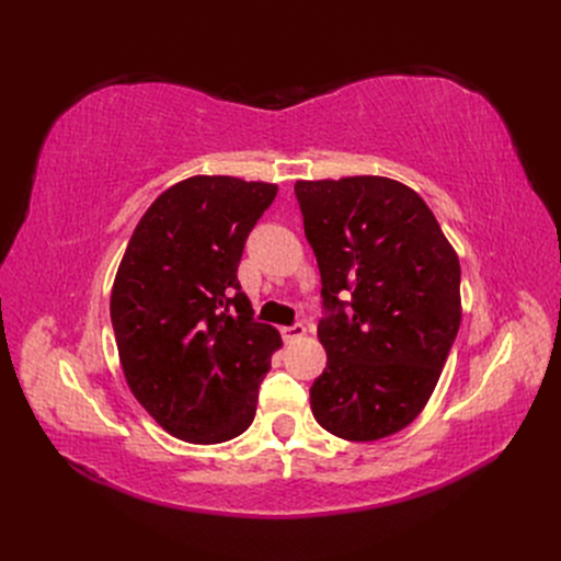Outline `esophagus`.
Wrapping results in <instances>:
<instances>
[{
    "instance_id": "obj_1",
    "label": "esophagus",
    "mask_w": 561,
    "mask_h": 561,
    "mask_svg": "<svg viewBox=\"0 0 561 561\" xmlns=\"http://www.w3.org/2000/svg\"><path fill=\"white\" fill-rule=\"evenodd\" d=\"M280 334H283V339L285 342H295V339H299V336H304L307 334V328L301 325V322H295V325H287V328H280Z\"/></svg>"
}]
</instances>
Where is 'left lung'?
Segmentation results:
<instances>
[{"label": "left lung", "instance_id": "obj_1", "mask_svg": "<svg viewBox=\"0 0 561 561\" xmlns=\"http://www.w3.org/2000/svg\"><path fill=\"white\" fill-rule=\"evenodd\" d=\"M304 233L322 283L311 386L322 428L353 443L402 431L426 407L461 325V266L435 215L379 175L299 180Z\"/></svg>", "mask_w": 561, "mask_h": 561}]
</instances>
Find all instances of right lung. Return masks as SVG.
Returning <instances> with one entry per match:
<instances>
[{"label":"right lung","instance_id":"1","mask_svg":"<svg viewBox=\"0 0 561 561\" xmlns=\"http://www.w3.org/2000/svg\"><path fill=\"white\" fill-rule=\"evenodd\" d=\"M278 186L196 175L165 190L135 227L112 287V328L133 396L194 445L241 435L280 334L241 290L248 233Z\"/></svg>","mask_w":561,"mask_h":561}]
</instances>
